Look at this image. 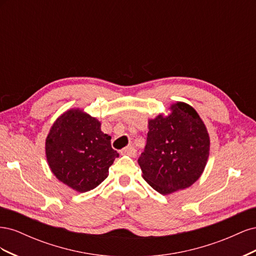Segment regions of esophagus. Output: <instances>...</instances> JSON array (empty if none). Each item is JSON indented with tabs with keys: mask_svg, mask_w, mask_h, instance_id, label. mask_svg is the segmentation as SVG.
Here are the masks:
<instances>
[{
	"mask_svg": "<svg viewBox=\"0 0 256 256\" xmlns=\"http://www.w3.org/2000/svg\"><path fill=\"white\" fill-rule=\"evenodd\" d=\"M120 154H128V156H130V157H134V156H136V150L134 148V147H125V148H122V150H120Z\"/></svg>",
	"mask_w": 256,
	"mask_h": 256,
	"instance_id": "obj_1",
	"label": "esophagus"
}]
</instances>
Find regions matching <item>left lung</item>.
I'll return each instance as SVG.
<instances>
[{"mask_svg":"<svg viewBox=\"0 0 256 256\" xmlns=\"http://www.w3.org/2000/svg\"><path fill=\"white\" fill-rule=\"evenodd\" d=\"M171 114L148 122L144 152L138 162L143 178L161 194L196 182L209 156V136L203 120L189 104L177 102Z\"/></svg>","mask_w":256,"mask_h":256,"instance_id":"left-lung-1","label":"left lung"}]
</instances>
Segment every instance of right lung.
Returning <instances> with one entry per match:
<instances>
[{"instance_id":"1","label":"right lung","mask_w":256,"mask_h":256,"mask_svg":"<svg viewBox=\"0 0 256 256\" xmlns=\"http://www.w3.org/2000/svg\"><path fill=\"white\" fill-rule=\"evenodd\" d=\"M46 154L58 180L79 192L102 184L120 156L100 122L80 110H69L53 124L46 140Z\"/></svg>"}]
</instances>
